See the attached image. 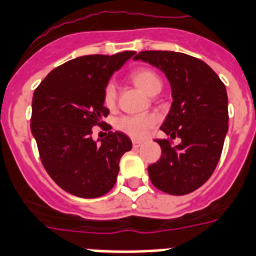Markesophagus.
I'll list each match as a JSON object with an SVG mask.
<instances>
[{"mask_svg":"<svg viewBox=\"0 0 256 256\" xmlns=\"http://www.w3.org/2000/svg\"><path fill=\"white\" fill-rule=\"evenodd\" d=\"M141 145H142L141 141H136V140L132 141V146H134V148H140Z\"/></svg>","mask_w":256,"mask_h":256,"instance_id":"obj_1","label":"esophagus"}]
</instances>
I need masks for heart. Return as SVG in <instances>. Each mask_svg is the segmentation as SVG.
<instances>
[{
	"label": "heart",
	"instance_id": "obj_1",
	"mask_svg": "<svg viewBox=\"0 0 256 256\" xmlns=\"http://www.w3.org/2000/svg\"><path fill=\"white\" fill-rule=\"evenodd\" d=\"M130 79L132 83L142 90L148 95H152L156 91H161L162 83L160 76L156 72L150 70H136L130 74ZM116 100V88L114 83H108L103 92V103L107 108H112ZM156 124V116L154 115H124L116 120L115 128L120 132L128 134L132 138H144L148 134L150 128Z\"/></svg>",
	"mask_w": 256,
	"mask_h": 256
}]
</instances>
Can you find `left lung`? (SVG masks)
<instances>
[{
	"label": "left lung",
	"instance_id": "8db88e82",
	"mask_svg": "<svg viewBox=\"0 0 256 256\" xmlns=\"http://www.w3.org/2000/svg\"><path fill=\"white\" fill-rule=\"evenodd\" d=\"M134 60L149 63L165 74L172 90L170 110L161 124L172 146L158 140L161 157L148 168L150 181L160 190L182 196L200 188L214 173L228 132L226 86L200 58L172 50H144Z\"/></svg>",
	"mask_w": 256,
	"mask_h": 256
}]
</instances>
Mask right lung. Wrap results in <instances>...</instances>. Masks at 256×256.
Returning <instances> with one entry per match:
<instances>
[{
	"instance_id": "obj_1",
	"label": "right lung",
	"mask_w": 256,
	"mask_h": 256,
	"mask_svg": "<svg viewBox=\"0 0 256 256\" xmlns=\"http://www.w3.org/2000/svg\"><path fill=\"white\" fill-rule=\"evenodd\" d=\"M136 54H87L54 68L34 90L30 130L46 173L66 192L100 198L116 182L120 161L132 149L120 132L94 141L95 124L108 115L103 92L115 71Z\"/></svg>"
}]
</instances>
